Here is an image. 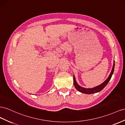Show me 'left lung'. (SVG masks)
I'll return each instance as SVG.
<instances>
[{"label": "left lung", "instance_id": "left-lung-1", "mask_svg": "<svg viewBox=\"0 0 125 125\" xmlns=\"http://www.w3.org/2000/svg\"><path fill=\"white\" fill-rule=\"evenodd\" d=\"M114 68H115V61H114V64H113V68L112 69V71H111V73H110L109 76L107 78V79L104 81V83H103L102 84L100 85L97 86L96 87H95L94 88H84L82 86H79L78 83H77L76 79H75V77L73 75V84L74 86H75L76 89L79 91V92L85 94H92L94 93H97L100 92L101 90H103L105 86L107 85V83H108V82L110 81L111 78H112L113 74L114 73Z\"/></svg>", "mask_w": 125, "mask_h": 125}]
</instances>
